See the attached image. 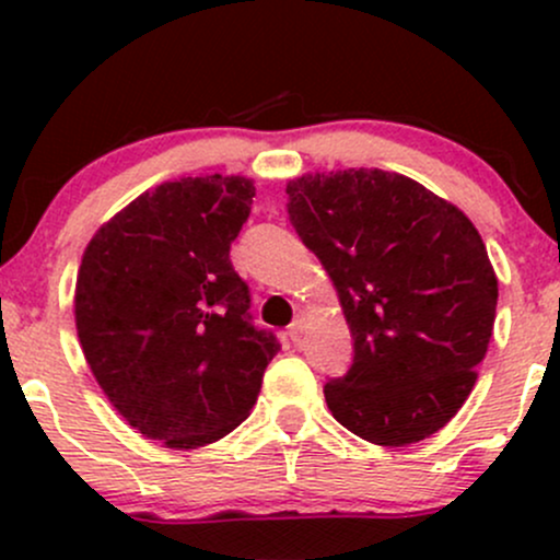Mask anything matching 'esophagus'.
Segmentation results:
<instances>
[{
  "mask_svg": "<svg viewBox=\"0 0 560 560\" xmlns=\"http://www.w3.org/2000/svg\"><path fill=\"white\" fill-rule=\"evenodd\" d=\"M302 334H305V316L298 313V318H294L292 326H289V337H292V342H300Z\"/></svg>",
  "mask_w": 560,
  "mask_h": 560,
  "instance_id": "1",
  "label": "esophagus"
}]
</instances>
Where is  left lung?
Masks as SVG:
<instances>
[{
    "label": "left lung",
    "mask_w": 560,
    "mask_h": 560,
    "mask_svg": "<svg viewBox=\"0 0 560 560\" xmlns=\"http://www.w3.org/2000/svg\"><path fill=\"white\" fill-rule=\"evenodd\" d=\"M287 213L337 289L355 358L326 382L331 416L365 442L440 432L490 347L498 276L464 210L378 168L287 182Z\"/></svg>",
    "instance_id": "left-lung-1"
}]
</instances>
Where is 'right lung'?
I'll return each instance as SVG.
<instances>
[{"mask_svg": "<svg viewBox=\"0 0 560 560\" xmlns=\"http://www.w3.org/2000/svg\"><path fill=\"white\" fill-rule=\"evenodd\" d=\"M244 176H184L102 223L75 279V331L107 400L147 440L197 450L253 410L273 334L249 324L229 260L249 218Z\"/></svg>", "mask_w": 560, "mask_h": 560, "instance_id": "1", "label": "right lung"}]
</instances>
